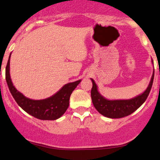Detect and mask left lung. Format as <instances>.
Listing matches in <instances>:
<instances>
[{"instance_id":"obj_1","label":"left lung","mask_w":160,"mask_h":160,"mask_svg":"<svg viewBox=\"0 0 160 160\" xmlns=\"http://www.w3.org/2000/svg\"><path fill=\"white\" fill-rule=\"evenodd\" d=\"M153 78L154 71L149 86L147 88L146 90L142 94L138 95L137 97L133 98L128 99V100H108L98 92L96 84L93 79H91L92 82L91 98L93 105L101 114L108 118H122V117L130 115L134 111H136L139 107H141V104L148 98L152 88V85H153Z\"/></svg>"}]
</instances>
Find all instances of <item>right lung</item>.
<instances>
[{"mask_svg":"<svg viewBox=\"0 0 160 160\" xmlns=\"http://www.w3.org/2000/svg\"><path fill=\"white\" fill-rule=\"evenodd\" d=\"M10 59V56L6 67V80L9 89L16 103L28 114L40 120H55L61 117L68 108L71 93L81 80L65 84L59 91L48 98L43 100H32L26 98L18 91L11 81Z\"/></svg>","mask_w":160,"mask_h":160,"instance_id":"1","label":"right lung"}]
</instances>
